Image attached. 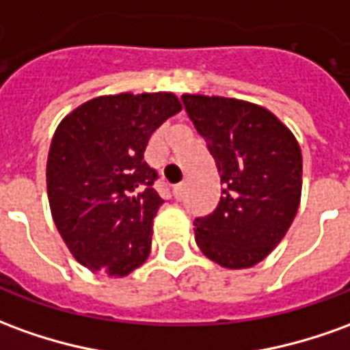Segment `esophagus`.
<instances>
[{
	"instance_id": "34e87169",
	"label": "esophagus",
	"mask_w": 350,
	"mask_h": 350,
	"mask_svg": "<svg viewBox=\"0 0 350 350\" xmlns=\"http://www.w3.org/2000/svg\"><path fill=\"white\" fill-rule=\"evenodd\" d=\"M183 193H185V185L183 183H178L174 187V197L176 200H182L183 199Z\"/></svg>"
}]
</instances>
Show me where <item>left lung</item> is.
<instances>
[{
    "mask_svg": "<svg viewBox=\"0 0 350 350\" xmlns=\"http://www.w3.org/2000/svg\"><path fill=\"white\" fill-rule=\"evenodd\" d=\"M183 106L214 157L216 210L195 217L200 252L227 269L265 260L284 239L301 199V150L269 109L244 100L183 94Z\"/></svg>",
    "mask_w": 350,
    "mask_h": 350,
    "instance_id": "8db88e82",
    "label": "left lung"
}]
</instances>
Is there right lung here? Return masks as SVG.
I'll return each mask as SVG.
<instances>
[{
	"instance_id": "1",
	"label": "right lung",
	"mask_w": 350,
	"mask_h": 350,
	"mask_svg": "<svg viewBox=\"0 0 350 350\" xmlns=\"http://www.w3.org/2000/svg\"><path fill=\"white\" fill-rule=\"evenodd\" d=\"M180 109L172 92H121L85 102L58 124L47 159L51 214L73 258L92 273L126 277L148 260L165 200L144 151Z\"/></svg>"
}]
</instances>
